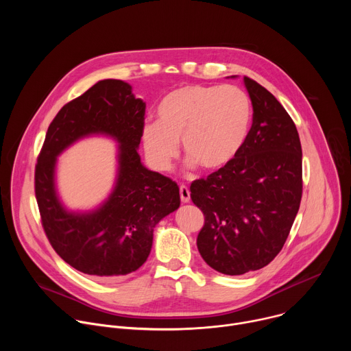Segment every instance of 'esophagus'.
Instances as JSON below:
<instances>
[{"label": "esophagus", "instance_id": "1", "mask_svg": "<svg viewBox=\"0 0 351 351\" xmlns=\"http://www.w3.org/2000/svg\"><path fill=\"white\" fill-rule=\"evenodd\" d=\"M179 193H180V199L182 203H189L190 202V190L187 186L184 184H180L179 187Z\"/></svg>", "mask_w": 351, "mask_h": 351}]
</instances>
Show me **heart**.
I'll return each instance as SVG.
<instances>
[{
  "label": "heart",
  "instance_id": "b5f03b06",
  "mask_svg": "<svg viewBox=\"0 0 351 351\" xmlns=\"http://www.w3.org/2000/svg\"><path fill=\"white\" fill-rule=\"evenodd\" d=\"M252 99L237 86L190 84L168 93L157 107V123L141 130L152 165L169 169L182 141L189 167L218 172L229 167L250 133Z\"/></svg>",
  "mask_w": 351,
  "mask_h": 351
}]
</instances>
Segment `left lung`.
Wrapping results in <instances>:
<instances>
[{"instance_id":"obj_1","label":"left lung","mask_w":351,"mask_h":351,"mask_svg":"<svg viewBox=\"0 0 351 351\" xmlns=\"http://www.w3.org/2000/svg\"><path fill=\"white\" fill-rule=\"evenodd\" d=\"M253 125L236 160L190 186L203 211L197 236L203 260L225 275L268 265L282 250L303 194V154L295 125L278 99L244 76Z\"/></svg>"}]
</instances>
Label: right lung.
Listing matches in <instances>:
<instances>
[{"label":"right lung","instance_id":"add662e5","mask_svg":"<svg viewBox=\"0 0 351 351\" xmlns=\"http://www.w3.org/2000/svg\"><path fill=\"white\" fill-rule=\"evenodd\" d=\"M144 114L145 103L134 98L130 84L98 82L60 110L37 157L34 193L49 244L66 264L99 279L138 269L152 252L156 225L180 204L178 184L140 162ZM93 132L112 135L121 144L117 186L97 212L68 213L55 194V161L68 145Z\"/></svg>","mask_w":351,"mask_h":351}]
</instances>
